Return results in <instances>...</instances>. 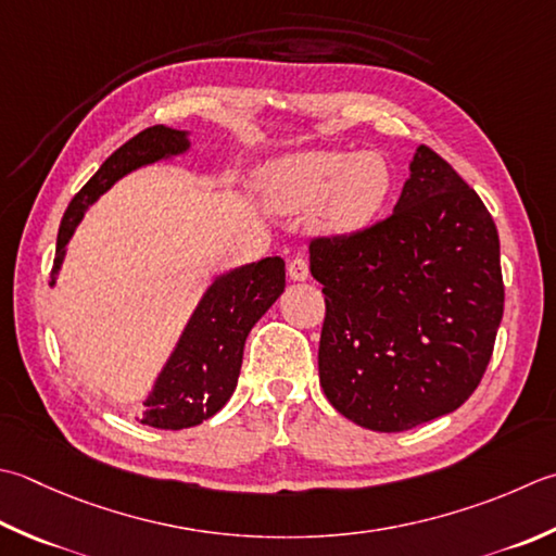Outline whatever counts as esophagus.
I'll return each instance as SVG.
<instances>
[{
	"label": "esophagus",
	"instance_id": "34e87169",
	"mask_svg": "<svg viewBox=\"0 0 556 556\" xmlns=\"http://www.w3.org/2000/svg\"><path fill=\"white\" fill-rule=\"evenodd\" d=\"M308 260L303 257V255H296L289 263V277L293 279V281H306L308 279Z\"/></svg>",
	"mask_w": 556,
	"mask_h": 556
}]
</instances>
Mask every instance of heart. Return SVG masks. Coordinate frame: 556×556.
Here are the masks:
<instances>
[{"instance_id": "1", "label": "heart", "mask_w": 556, "mask_h": 556, "mask_svg": "<svg viewBox=\"0 0 556 556\" xmlns=\"http://www.w3.org/2000/svg\"><path fill=\"white\" fill-rule=\"evenodd\" d=\"M390 170L374 151H308L271 166L263 178V200L277 214L313 210L320 231L352 233L383 206Z\"/></svg>"}]
</instances>
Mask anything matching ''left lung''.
I'll list each match as a JSON object with an SVG mask.
<instances>
[{"label":"left lung","mask_w":556,"mask_h":556,"mask_svg":"<svg viewBox=\"0 0 556 556\" xmlns=\"http://www.w3.org/2000/svg\"><path fill=\"white\" fill-rule=\"evenodd\" d=\"M395 212L311 241L323 285L320 386L364 429L407 431L458 409L504 315L498 233L470 185L419 147Z\"/></svg>","instance_id":"obj_1"}]
</instances>
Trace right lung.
<instances>
[{
    "label": "right lung",
    "mask_w": 556,
    "mask_h": 556,
    "mask_svg": "<svg viewBox=\"0 0 556 556\" xmlns=\"http://www.w3.org/2000/svg\"><path fill=\"white\" fill-rule=\"evenodd\" d=\"M185 149H188L185 132L154 125L141 129L105 159L96 176L74 194L62 216L50 285H54L64 245L70 243L86 206L96 202L98 194H103L125 173L163 156L180 154ZM285 260L265 257L214 281L185 328L170 362L161 371L154 393L144 402L147 415L141 424L178 431L198 427L226 405L241 374L245 337L285 291Z\"/></svg>",
    "instance_id": "right-lung-1"
}]
</instances>
